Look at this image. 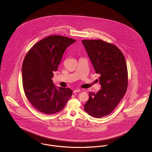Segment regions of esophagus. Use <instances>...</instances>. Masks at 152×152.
Instances as JSON below:
<instances>
[{"instance_id":"34e87169","label":"esophagus","mask_w":152,"mask_h":152,"mask_svg":"<svg viewBox=\"0 0 152 152\" xmlns=\"http://www.w3.org/2000/svg\"><path fill=\"white\" fill-rule=\"evenodd\" d=\"M81 92V90L78 89H76L73 91V93H77V92Z\"/></svg>"}]
</instances>
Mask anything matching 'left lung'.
I'll use <instances>...</instances> for the list:
<instances>
[{"label": "left lung", "mask_w": 152, "mask_h": 152, "mask_svg": "<svg viewBox=\"0 0 152 152\" xmlns=\"http://www.w3.org/2000/svg\"><path fill=\"white\" fill-rule=\"evenodd\" d=\"M87 54L96 73L100 74L101 89L96 94L89 93L84 105L88 115L100 118L110 114L121 100L128 87L126 60L116 46L101 40H83Z\"/></svg>", "instance_id": "1"}]
</instances>
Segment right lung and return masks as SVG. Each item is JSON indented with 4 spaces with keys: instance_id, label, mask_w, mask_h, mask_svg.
Masks as SVG:
<instances>
[{
    "instance_id": "obj_1",
    "label": "right lung",
    "mask_w": 152,
    "mask_h": 152,
    "mask_svg": "<svg viewBox=\"0 0 152 152\" xmlns=\"http://www.w3.org/2000/svg\"><path fill=\"white\" fill-rule=\"evenodd\" d=\"M75 42L65 36H48L34 45L24 59L22 71L24 93L34 107L44 114L61 111L72 96L70 88L56 87L52 78L66 48Z\"/></svg>"
}]
</instances>
